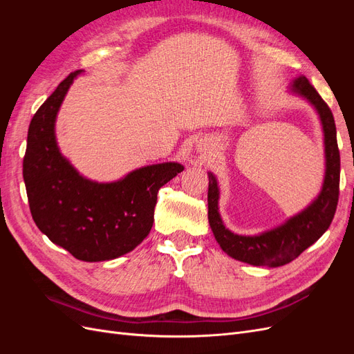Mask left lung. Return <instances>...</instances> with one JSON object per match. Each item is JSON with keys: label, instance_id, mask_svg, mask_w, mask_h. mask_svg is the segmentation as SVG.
Listing matches in <instances>:
<instances>
[{"label": "left lung", "instance_id": "obj_1", "mask_svg": "<svg viewBox=\"0 0 354 354\" xmlns=\"http://www.w3.org/2000/svg\"><path fill=\"white\" fill-rule=\"evenodd\" d=\"M292 91L303 95L317 109L325 133V181L322 192L312 205L270 232L261 233L259 236H241L224 227L218 214L217 181L209 173L208 220L214 236L221 250L232 259L252 266L277 267L295 260L328 230L338 205L341 162L334 115L306 77H299L294 81Z\"/></svg>", "mask_w": 354, "mask_h": 354}]
</instances>
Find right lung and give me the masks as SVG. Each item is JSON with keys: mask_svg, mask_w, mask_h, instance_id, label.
<instances>
[{"mask_svg": "<svg viewBox=\"0 0 354 354\" xmlns=\"http://www.w3.org/2000/svg\"><path fill=\"white\" fill-rule=\"evenodd\" d=\"M78 73H69L32 118L24 180L32 218L53 243L78 260L106 261L142 243L152 229L158 190L183 165H149L106 185L81 177L55 138L57 111Z\"/></svg>", "mask_w": 354, "mask_h": 354, "instance_id": "right-lung-1", "label": "right lung"}]
</instances>
